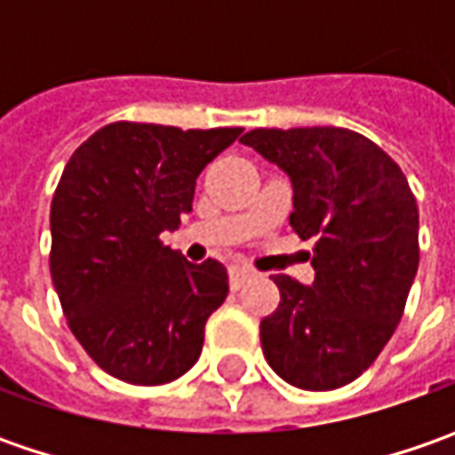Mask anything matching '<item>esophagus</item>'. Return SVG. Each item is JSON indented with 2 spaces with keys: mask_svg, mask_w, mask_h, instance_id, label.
Returning a JSON list of instances; mask_svg holds the SVG:
<instances>
[{
  "mask_svg": "<svg viewBox=\"0 0 455 455\" xmlns=\"http://www.w3.org/2000/svg\"><path fill=\"white\" fill-rule=\"evenodd\" d=\"M251 275H253V271L245 266H230V289H240Z\"/></svg>",
  "mask_w": 455,
  "mask_h": 455,
  "instance_id": "obj_1",
  "label": "esophagus"
}]
</instances>
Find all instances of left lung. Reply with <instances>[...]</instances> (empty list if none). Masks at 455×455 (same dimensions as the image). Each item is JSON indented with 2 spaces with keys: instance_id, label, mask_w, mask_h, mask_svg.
<instances>
[{
  "instance_id": "left-lung-1",
  "label": "left lung",
  "mask_w": 455,
  "mask_h": 455,
  "mask_svg": "<svg viewBox=\"0 0 455 455\" xmlns=\"http://www.w3.org/2000/svg\"><path fill=\"white\" fill-rule=\"evenodd\" d=\"M283 169L291 228L316 237L314 283L273 275L281 304L260 322L273 372L301 390L357 379L390 341L418 273V204L405 174L362 133L253 129L240 139Z\"/></svg>"
}]
</instances>
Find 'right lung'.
I'll list each match as a JSON object with an SVG mask.
<instances>
[{
  "instance_id": "obj_1",
  "label": "right lung",
  "mask_w": 455,
  "mask_h": 455,
  "mask_svg": "<svg viewBox=\"0 0 455 455\" xmlns=\"http://www.w3.org/2000/svg\"><path fill=\"white\" fill-rule=\"evenodd\" d=\"M240 132L116 121L65 164L50 207V273L70 331L116 379L164 385L200 359L228 271L212 258L184 260L159 235L192 212L200 172Z\"/></svg>"
}]
</instances>
